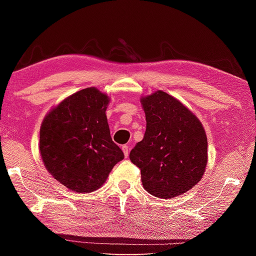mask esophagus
<instances>
[{
    "label": "esophagus",
    "instance_id": "obj_1",
    "mask_svg": "<svg viewBox=\"0 0 256 256\" xmlns=\"http://www.w3.org/2000/svg\"><path fill=\"white\" fill-rule=\"evenodd\" d=\"M122 150H123V152H124V154H125V157H128V154H130V149H128V146H126V144H124V146H122Z\"/></svg>",
    "mask_w": 256,
    "mask_h": 256
}]
</instances>
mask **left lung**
Returning a JSON list of instances; mask_svg holds the SVG:
<instances>
[{"mask_svg":"<svg viewBox=\"0 0 256 256\" xmlns=\"http://www.w3.org/2000/svg\"><path fill=\"white\" fill-rule=\"evenodd\" d=\"M146 128L130 152L141 170L142 184L154 196L172 198L198 184L208 162L202 124L170 94L159 90L141 99Z\"/></svg>","mask_w":256,"mask_h":256,"instance_id":"8db88e82","label":"left lung"}]
</instances>
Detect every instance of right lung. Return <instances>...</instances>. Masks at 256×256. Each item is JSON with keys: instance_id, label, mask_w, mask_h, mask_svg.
Here are the masks:
<instances>
[{"instance_id": "add662e5", "label": "right lung", "mask_w": 256, "mask_h": 256, "mask_svg": "<svg viewBox=\"0 0 256 256\" xmlns=\"http://www.w3.org/2000/svg\"><path fill=\"white\" fill-rule=\"evenodd\" d=\"M108 102L98 89L86 88L64 99L42 120V162L54 178L71 190L86 193L100 188L124 158L110 138Z\"/></svg>"}]
</instances>
